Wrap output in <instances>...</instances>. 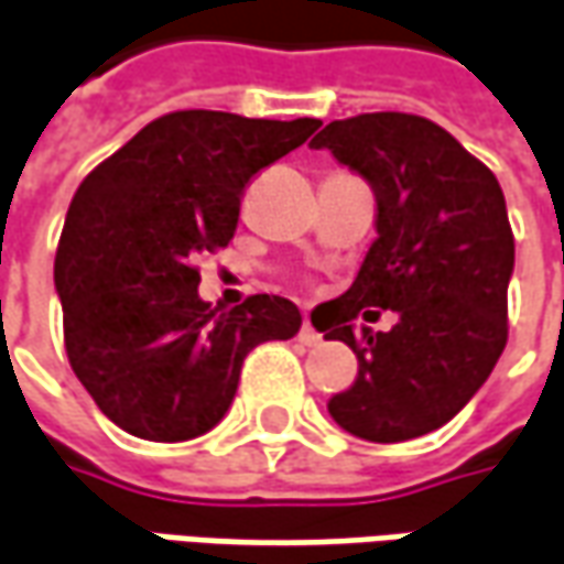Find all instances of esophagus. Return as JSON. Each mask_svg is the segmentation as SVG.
Here are the masks:
<instances>
[{
    "instance_id": "obj_1",
    "label": "esophagus",
    "mask_w": 564,
    "mask_h": 564,
    "mask_svg": "<svg viewBox=\"0 0 564 564\" xmlns=\"http://www.w3.org/2000/svg\"><path fill=\"white\" fill-rule=\"evenodd\" d=\"M299 343H302V346H308V348L321 346V333L314 330L312 324L305 321V324H302V330H299Z\"/></svg>"
}]
</instances>
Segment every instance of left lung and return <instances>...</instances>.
<instances>
[{
	"label": "left lung",
	"mask_w": 564,
	"mask_h": 564,
	"mask_svg": "<svg viewBox=\"0 0 564 564\" xmlns=\"http://www.w3.org/2000/svg\"><path fill=\"white\" fill-rule=\"evenodd\" d=\"M312 148L367 178L377 240L355 283L317 305L327 339L358 355V377L327 411L364 442L420 438L454 420L507 348V290L516 262L507 200L494 172L438 122L413 113L333 120ZM392 307L389 334L350 321ZM312 314V321H314Z\"/></svg>",
	"instance_id": "left-lung-1"
}]
</instances>
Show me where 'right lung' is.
I'll return each mask as SVG.
<instances>
[{
	"mask_svg": "<svg viewBox=\"0 0 564 564\" xmlns=\"http://www.w3.org/2000/svg\"><path fill=\"white\" fill-rule=\"evenodd\" d=\"M321 126L175 110L83 178L64 218L55 286L76 379L107 420L148 442H187L228 413L240 367L302 327L283 296L203 302L197 252L228 247L243 187Z\"/></svg>",
	"mask_w": 564,
	"mask_h": 564,
	"instance_id": "add662e5",
	"label": "right lung"
}]
</instances>
